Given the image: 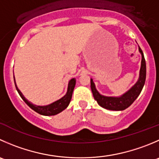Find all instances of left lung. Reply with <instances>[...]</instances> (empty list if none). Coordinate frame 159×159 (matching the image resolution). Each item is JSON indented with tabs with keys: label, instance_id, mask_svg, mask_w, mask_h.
<instances>
[{
	"label": "left lung",
	"instance_id": "1",
	"mask_svg": "<svg viewBox=\"0 0 159 159\" xmlns=\"http://www.w3.org/2000/svg\"><path fill=\"white\" fill-rule=\"evenodd\" d=\"M139 52L141 54V64L138 81L128 91H127L120 96H106V95H101L95 88L93 79L91 78V89H92L94 98L96 100L100 106L109 110L122 111L128 108L139 96L144 87L146 79V63L144 53L140 47Z\"/></svg>",
	"mask_w": 159,
	"mask_h": 159
}]
</instances>
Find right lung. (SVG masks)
<instances>
[{
	"label": "right lung",
	"instance_id": "right-lung-1",
	"mask_svg": "<svg viewBox=\"0 0 159 159\" xmlns=\"http://www.w3.org/2000/svg\"><path fill=\"white\" fill-rule=\"evenodd\" d=\"M14 81H15V84L17 91H18V94H19L20 96L23 99V101L31 109H33L35 112H38L39 114H41L43 116H54L60 113L62 111H64L68 106L69 103H70L72 97V93H73L74 89H75V84H76V79L75 78H72V79H70L69 81L67 92H66V94L62 98H61L60 99L57 100V101L53 102L50 103L49 105H46V106H37V105L33 104V103L29 102L28 99H26L25 97L23 95V94L21 93V92L18 89V86H17L16 82H15V76H14Z\"/></svg>",
	"mask_w": 159,
	"mask_h": 159
}]
</instances>
